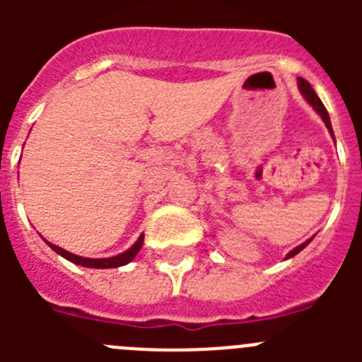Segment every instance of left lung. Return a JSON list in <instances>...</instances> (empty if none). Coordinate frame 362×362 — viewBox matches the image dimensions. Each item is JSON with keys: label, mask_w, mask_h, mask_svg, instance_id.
Wrapping results in <instances>:
<instances>
[{"label": "left lung", "mask_w": 362, "mask_h": 362, "mask_svg": "<svg viewBox=\"0 0 362 362\" xmlns=\"http://www.w3.org/2000/svg\"><path fill=\"white\" fill-rule=\"evenodd\" d=\"M297 86H299V92H300V94H303V98H305L306 101H308V103L312 105L313 110L317 112L319 116H321V119L325 121L326 129L330 130V134H332V136H334V130H332V123H330V116H328V112H326L325 105H322V101H321V99H319V95L315 94V90H313V88H312V85H310V83L306 81V79L299 78V79H297ZM312 239L313 238H310L308 241H305V243H303V245L296 246L293 250H290L288 254H286V257H284V259H290V257H293V255L299 254V252L303 250L305 246L310 245V241H312Z\"/></svg>", "instance_id": "obj_1"}]
</instances>
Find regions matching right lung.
Instances as JSON below:
<instances>
[{"mask_svg": "<svg viewBox=\"0 0 362 362\" xmlns=\"http://www.w3.org/2000/svg\"><path fill=\"white\" fill-rule=\"evenodd\" d=\"M143 239H145V235H139V239H137L136 243H134L132 246H130L129 250H124L123 254H117L114 255V257H103V259H90V257H81V255H76V254H70V252L63 250L62 246H56L52 245V243H49L47 239H45V243L52 248L56 254H59L62 257H65L66 261H70V263L74 264H79V267H86V268H117V267H124V264H129L130 261H132L134 257L137 255V252L141 250L143 246Z\"/></svg>", "mask_w": 362, "mask_h": 362, "instance_id": "right-lung-1", "label": "right lung"}]
</instances>
